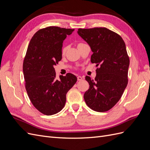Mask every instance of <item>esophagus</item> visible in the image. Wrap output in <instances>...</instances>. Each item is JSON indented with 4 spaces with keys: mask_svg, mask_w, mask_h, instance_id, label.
Segmentation results:
<instances>
[{
    "mask_svg": "<svg viewBox=\"0 0 150 150\" xmlns=\"http://www.w3.org/2000/svg\"><path fill=\"white\" fill-rule=\"evenodd\" d=\"M77 78H78V81H81L83 79V77L81 76H78V77H77Z\"/></svg>",
    "mask_w": 150,
    "mask_h": 150,
    "instance_id": "esophagus-1",
    "label": "esophagus"
}]
</instances>
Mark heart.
I'll list each match as a JSON object with an SVG mask.
<instances>
[{
  "label": "heart",
  "mask_w": 150,
  "mask_h": 150,
  "mask_svg": "<svg viewBox=\"0 0 150 150\" xmlns=\"http://www.w3.org/2000/svg\"><path fill=\"white\" fill-rule=\"evenodd\" d=\"M81 44H83V43H79V44H78V46H79L80 45H81ZM67 47L66 46H64V47L62 48V54H64V53L66 52V51H67Z\"/></svg>",
  "instance_id": "obj_1"
}]
</instances>
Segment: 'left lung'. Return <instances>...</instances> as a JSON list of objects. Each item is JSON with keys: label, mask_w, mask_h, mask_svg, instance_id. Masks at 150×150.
<instances>
[{"label": "left lung", "mask_w": 150, "mask_h": 150, "mask_svg": "<svg viewBox=\"0 0 150 150\" xmlns=\"http://www.w3.org/2000/svg\"><path fill=\"white\" fill-rule=\"evenodd\" d=\"M78 33L93 52L91 62L99 66L94 79L85 78L89 84L85 102L95 111H107L119 101L128 84L129 59L125 43L120 35L105 28L79 29Z\"/></svg>", "instance_id": "1"}]
</instances>
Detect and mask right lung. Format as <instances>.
I'll return each instance as SVG.
<instances>
[{
    "label": "right lung",
    "mask_w": 150,
    "mask_h": 150,
    "mask_svg": "<svg viewBox=\"0 0 150 150\" xmlns=\"http://www.w3.org/2000/svg\"><path fill=\"white\" fill-rule=\"evenodd\" d=\"M74 29L50 26L32 38L23 62L25 89L34 106L52 115L64 108L66 94L77 81L71 73L56 78L54 66L62 59V43Z\"/></svg>",
    "instance_id": "right-lung-1"
}]
</instances>
